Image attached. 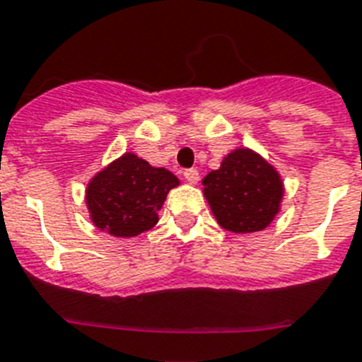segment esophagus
<instances>
[{
  "label": "esophagus",
  "instance_id": "34e87169",
  "mask_svg": "<svg viewBox=\"0 0 362 362\" xmlns=\"http://www.w3.org/2000/svg\"><path fill=\"white\" fill-rule=\"evenodd\" d=\"M185 179H187V183L196 185L199 181V172L196 168H190L185 172Z\"/></svg>",
  "mask_w": 362,
  "mask_h": 362
}]
</instances>
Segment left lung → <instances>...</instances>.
<instances>
[{
  "label": "left lung",
  "instance_id": "obj_1",
  "mask_svg": "<svg viewBox=\"0 0 362 362\" xmlns=\"http://www.w3.org/2000/svg\"><path fill=\"white\" fill-rule=\"evenodd\" d=\"M211 213L226 231L267 229L281 211L285 185L281 174L261 153L235 148L202 181Z\"/></svg>",
  "mask_w": 362,
  "mask_h": 362
}]
</instances>
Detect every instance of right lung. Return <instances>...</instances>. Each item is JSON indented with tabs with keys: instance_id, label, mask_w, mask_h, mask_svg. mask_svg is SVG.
<instances>
[{
	"instance_id": "add662e5",
	"label": "right lung",
	"mask_w": 362,
	"mask_h": 362,
	"mask_svg": "<svg viewBox=\"0 0 362 362\" xmlns=\"http://www.w3.org/2000/svg\"><path fill=\"white\" fill-rule=\"evenodd\" d=\"M179 179L155 168L133 151L95 172L85 190L88 216L95 228L112 237L131 238L159 222V211Z\"/></svg>"
}]
</instances>
